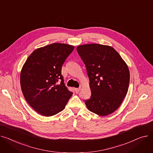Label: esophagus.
Returning a JSON list of instances; mask_svg holds the SVG:
<instances>
[{"mask_svg":"<svg viewBox=\"0 0 153 153\" xmlns=\"http://www.w3.org/2000/svg\"><path fill=\"white\" fill-rule=\"evenodd\" d=\"M81 88H75V91L76 93H78L80 91Z\"/></svg>","mask_w":153,"mask_h":153,"instance_id":"obj_1","label":"esophagus"}]
</instances>
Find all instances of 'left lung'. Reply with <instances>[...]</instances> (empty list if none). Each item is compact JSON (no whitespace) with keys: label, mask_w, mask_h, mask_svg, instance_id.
I'll list each match as a JSON object with an SVG mask.
<instances>
[{"label":"left lung","mask_w":153,"mask_h":153,"mask_svg":"<svg viewBox=\"0 0 153 153\" xmlns=\"http://www.w3.org/2000/svg\"><path fill=\"white\" fill-rule=\"evenodd\" d=\"M77 52L86 66L91 96L85 101L91 112L105 116L120 105L128 91V66L114 48L90 44L78 46Z\"/></svg>","instance_id":"1"}]
</instances>
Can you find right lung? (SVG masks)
I'll return each mask as SVG.
<instances>
[{
	"label": "right lung",
	"mask_w": 153,
	"mask_h": 153,
	"mask_svg": "<svg viewBox=\"0 0 153 153\" xmlns=\"http://www.w3.org/2000/svg\"><path fill=\"white\" fill-rule=\"evenodd\" d=\"M74 49L70 45L51 44L34 51L25 62L20 74L22 90L27 102L39 114L47 117L58 114L72 96L61 70Z\"/></svg>",
	"instance_id": "add662e5"
}]
</instances>
